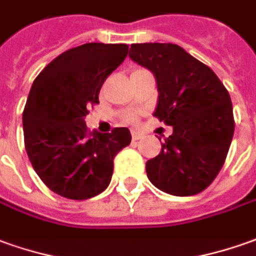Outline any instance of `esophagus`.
<instances>
[{
	"instance_id": "obj_1",
	"label": "esophagus",
	"mask_w": 256,
	"mask_h": 256,
	"mask_svg": "<svg viewBox=\"0 0 256 256\" xmlns=\"http://www.w3.org/2000/svg\"><path fill=\"white\" fill-rule=\"evenodd\" d=\"M131 135H132V139H134V140H139V139L144 138V135H142L140 132H136V131H132Z\"/></svg>"
}]
</instances>
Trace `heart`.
I'll return each mask as SVG.
<instances>
[{
    "mask_svg": "<svg viewBox=\"0 0 256 256\" xmlns=\"http://www.w3.org/2000/svg\"><path fill=\"white\" fill-rule=\"evenodd\" d=\"M124 120L126 121V122H136V121H138V116L130 112V114H125Z\"/></svg>",
    "mask_w": 256,
    "mask_h": 256,
    "instance_id": "obj_1",
    "label": "heart"
}]
</instances>
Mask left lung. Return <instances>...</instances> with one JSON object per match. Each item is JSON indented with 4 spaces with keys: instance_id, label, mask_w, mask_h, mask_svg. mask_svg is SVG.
I'll use <instances>...</instances> for the list:
<instances>
[{
    "instance_id": "left-lung-1",
    "label": "left lung",
    "mask_w": 256,
    "mask_h": 256,
    "mask_svg": "<svg viewBox=\"0 0 256 256\" xmlns=\"http://www.w3.org/2000/svg\"><path fill=\"white\" fill-rule=\"evenodd\" d=\"M130 57L153 72L158 90L153 116L172 126L160 153L146 163L148 177L170 195H196L212 184L230 149V94L208 65L177 44H132Z\"/></svg>"
}]
</instances>
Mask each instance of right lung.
Masks as SVG:
<instances>
[{
    "label": "right lung",
    "mask_w": 256,
    "mask_h": 256,
    "mask_svg": "<svg viewBox=\"0 0 256 256\" xmlns=\"http://www.w3.org/2000/svg\"><path fill=\"white\" fill-rule=\"evenodd\" d=\"M126 54V44H82L54 58L32 84L24 110V148L37 176L60 196L84 200L104 191L116 154L131 144L128 128L98 134L84 122Z\"/></svg>",
    "instance_id": "obj_1"
}]
</instances>
